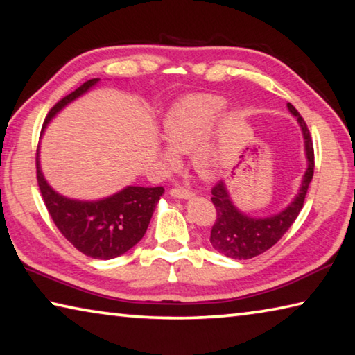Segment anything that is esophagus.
Listing matches in <instances>:
<instances>
[{"instance_id": "1", "label": "esophagus", "mask_w": 355, "mask_h": 355, "mask_svg": "<svg viewBox=\"0 0 355 355\" xmlns=\"http://www.w3.org/2000/svg\"><path fill=\"white\" fill-rule=\"evenodd\" d=\"M169 194L173 197V199H189L194 194H192V191L189 189H184V188H172Z\"/></svg>"}]
</instances>
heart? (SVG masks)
<instances>
[{
  "label": "heart",
  "mask_w": 355,
  "mask_h": 355,
  "mask_svg": "<svg viewBox=\"0 0 355 355\" xmlns=\"http://www.w3.org/2000/svg\"><path fill=\"white\" fill-rule=\"evenodd\" d=\"M225 110V100L218 95H192L173 105L163 120L169 147L161 148L167 166H175L177 153H192L196 171L211 177L219 169V156L205 142Z\"/></svg>",
  "instance_id": "heart-1"
}]
</instances>
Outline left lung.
<instances>
[{
  "label": "left lung",
  "mask_w": 355,
  "mask_h": 355,
  "mask_svg": "<svg viewBox=\"0 0 355 355\" xmlns=\"http://www.w3.org/2000/svg\"><path fill=\"white\" fill-rule=\"evenodd\" d=\"M286 106L288 111L297 119L300 130H302L305 156H307V171L300 182L299 192L290 205L285 207L280 213L268 216V218H252L233 205L224 182H219L211 189V202L218 216H216V222L211 228L209 243L216 250L233 260H249V258H254L271 249L293 225L304 207L305 196H307L315 171L313 142H311L307 125L296 107L291 103Z\"/></svg>",
  "instance_id": "8db88e82"
}]
</instances>
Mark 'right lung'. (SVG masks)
Returning <instances> with one entry per match:
<instances>
[{"label":"right lung","instance_id":"right-lung-1","mask_svg":"<svg viewBox=\"0 0 355 355\" xmlns=\"http://www.w3.org/2000/svg\"><path fill=\"white\" fill-rule=\"evenodd\" d=\"M98 81V78L89 80L67 97L59 100L48 112L42 133L64 106L86 94ZM35 167H37L40 194L59 232L84 255L98 260H111L123 255L141 241L146 235L156 203L164 192L163 186L156 188L127 186L101 200H75L58 194L46 183L40 171L39 148L35 156Z\"/></svg>","mask_w":355,"mask_h":355}]
</instances>
